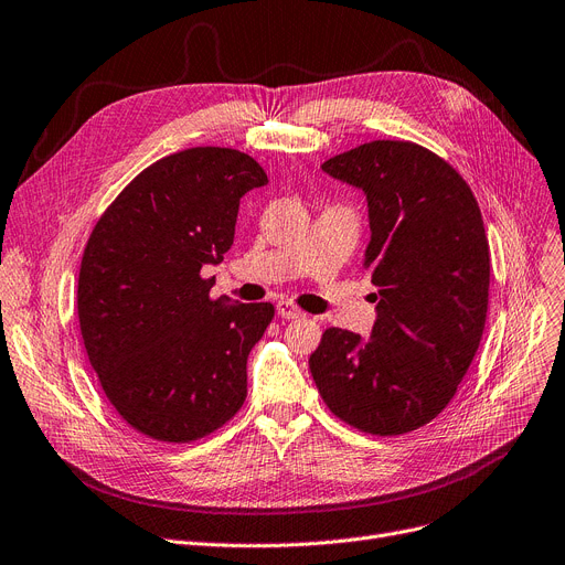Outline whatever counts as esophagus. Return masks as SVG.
<instances>
[{"label": "esophagus", "mask_w": 565, "mask_h": 565, "mask_svg": "<svg viewBox=\"0 0 565 565\" xmlns=\"http://www.w3.org/2000/svg\"><path fill=\"white\" fill-rule=\"evenodd\" d=\"M277 313H279L281 318H286V321H292V318H302V316H305L296 305L288 302V300H279V302H277Z\"/></svg>", "instance_id": "1"}]
</instances>
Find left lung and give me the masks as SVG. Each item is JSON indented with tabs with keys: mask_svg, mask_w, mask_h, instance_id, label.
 Instances as JSON below:
<instances>
[{
	"mask_svg": "<svg viewBox=\"0 0 565 565\" xmlns=\"http://www.w3.org/2000/svg\"><path fill=\"white\" fill-rule=\"evenodd\" d=\"M321 168L364 193L372 237L362 267L379 305L370 339L328 328L309 370L343 423L406 434L448 406L480 347L489 296L480 207L457 170L415 142H364Z\"/></svg>",
	"mask_w": 565,
	"mask_h": 565,
	"instance_id": "8db88e82",
	"label": "left lung"
}]
</instances>
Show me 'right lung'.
<instances>
[{"mask_svg":"<svg viewBox=\"0 0 565 565\" xmlns=\"http://www.w3.org/2000/svg\"><path fill=\"white\" fill-rule=\"evenodd\" d=\"M265 170L228 147L159 159L96 222L81 263L87 358L115 411L140 434L189 444L226 425L247 397V358L269 302L210 298L239 199Z\"/></svg>","mask_w":565,"mask_h":565,"instance_id":"add662e5","label":"right lung"}]
</instances>
